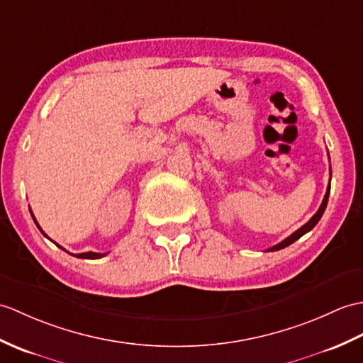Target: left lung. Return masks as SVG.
Here are the masks:
<instances>
[{
    "label": "left lung",
    "mask_w": 363,
    "mask_h": 363,
    "mask_svg": "<svg viewBox=\"0 0 363 363\" xmlns=\"http://www.w3.org/2000/svg\"><path fill=\"white\" fill-rule=\"evenodd\" d=\"M331 182V181H330ZM330 190H331V187L330 185H328V189H326V195H325V198H323V202H322V206H320V208L317 210V213L311 218V220L305 224V225H301L298 230H296L294 232L292 235H289L288 238L286 240H283L281 242H278V244H275V246H272L271 249H267L269 252H274V250H280V249H284V247H288L289 244H292L294 241H297L298 238H301L303 235L305 233H308L309 230H313L314 227H315V224L320 221V218H322V215H323V212H325V208H326V204H328V198H330Z\"/></svg>",
    "instance_id": "left-lung-1"
}]
</instances>
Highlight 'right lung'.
<instances>
[{
  "label": "right lung",
  "mask_w": 363,
  "mask_h": 363,
  "mask_svg": "<svg viewBox=\"0 0 363 363\" xmlns=\"http://www.w3.org/2000/svg\"><path fill=\"white\" fill-rule=\"evenodd\" d=\"M30 213H32V212H30ZM32 218H33V215H32ZM33 221H35V218H33ZM35 224H37V227L40 229V232L43 233L45 237H46V233H45L43 230H41V227L38 225L37 221H35ZM57 246H58V244H57ZM58 247L63 249L62 246H58ZM63 250H65V249H63ZM105 255H106V254H97V252H85V254H77V255H74V257H77V258H86V259H97V258H102V257H105Z\"/></svg>",
  "instance_id": "1"
}]
</instances>
